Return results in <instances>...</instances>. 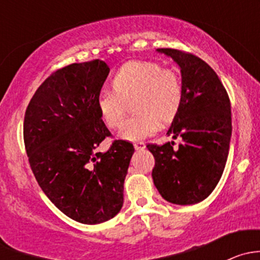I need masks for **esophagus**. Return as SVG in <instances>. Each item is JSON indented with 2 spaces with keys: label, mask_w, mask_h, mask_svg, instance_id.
<instances>
[{
  "label": "esophagus",
  "mask_w": 260,
  "mask_h": 260,
  "mask_svg": "<svg viewBox=\"0 0 260 260\" xmlns=\"http://www.w3.org/2000/svg\"><path fill=\"white\" fill-rule=\"evenodd\" d=\"M135 148L137 151H141V149H145L146 148V143L145 142H136L135 143Z\"/></svg>",
  "instance_id": "1"
}]
</instances>
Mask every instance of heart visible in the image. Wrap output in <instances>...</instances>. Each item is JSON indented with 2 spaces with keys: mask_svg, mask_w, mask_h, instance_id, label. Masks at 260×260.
<instances>
[{
  "mask_svg": "<svg viewBox=\"0 0 260 260\" xmlns=\"http://www.w3.org/2000/svg\"><path fill=\"white\" fill-rule=\"evenodd\" d=\"M111 86L112 91L98 95L96 109L106 125L115 128L124 114V103L132 99L131 109L136 114L125 119L118 131L123 140L138 141L153 135L159 122L171 123L182 106L179 74L153 61L125 62L112 77Z\"/></svg>",
  "mask_w": 260,
  "mask_h": 260,
  "instance_id": "1",
  "label": "heart"
}]
</instances>
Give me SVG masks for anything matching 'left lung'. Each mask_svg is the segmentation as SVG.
Returning a JSON list of instances; mask_svg holds the SVG:
<instances>
[{"label":"left lung","instance_id":"left-lung-1","mask_svg":"<svg viewBox=\"0 0 260 260\" xmlns=\"http://www.w3.org/2000/svg\"><path fill=\"white\" fill-rule=\"evenodd\" d=\"M180 68L183 98L167 136L181 138L148 145L153 154L152 179L159 195L176 205L205 200L221 179L232 138V109L216 73L200 57L175 49H157Z\"/></svg>","mask_w":260,"mask_h":260}]
</instances>
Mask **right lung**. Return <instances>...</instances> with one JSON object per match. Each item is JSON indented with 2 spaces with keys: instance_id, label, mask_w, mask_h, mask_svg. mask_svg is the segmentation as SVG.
Listing matches in <instances>:
<instances>
[{
  "instance_id": "right-lung-1",
  "label": "right lung",
  "mask_w": 260,
  "mask_h": 260,
  "mask_svg": "<svg viewBox=\"0 0 260 260\" xmlns=\"http://www.w3.org/2000/svg\"><path fill=\"white\" fill-rule=\"evenodd\" d=\"M109 74L103 60L75 62L51 74L35 91L23 120L26 153L39 186L67 216L101 224L123 206V185L135 147L114 141L96 109Z\"/></svg>"
}]
</instances>
